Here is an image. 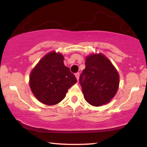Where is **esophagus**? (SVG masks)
<instances>
[{"mask_svg":"<svg viewBox=\"0 0 147 147\" xmlns=\"http://www.w3.org/2000/svg\"><path fill=\"white\" fill-rule=\"evenodd\" d=\"M75 77H76V78H77V81H79V72H77V73H75Z\"/></svg>","mask_w":147,"mask_h":147,"instance_id":"34e87169","label":"esophagus"}]
</instances>
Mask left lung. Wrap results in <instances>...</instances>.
I'll return each mask as SVG.
<instances>
[{
  "instance_id": "8db88e82",
  "label": "left lung",
  "mask_w": 147,
  "mask_h": 147,
  "mask_svg": "<svg viewBox=\"0 0 147 147\" xmlns=\"http://www.w3.org/2000/svg\"><path fill=\"white\" fill-rule=\"evenodd\" d=\"M86 68L79 77V84L88 103L99 106L110 102L119 86V74L103 55H92L86 59Z\"/></svg>"
}]
</instances>
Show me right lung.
<instances>
[{
	"label": "right lung",
	"instance_id": "obj_1",
	"mask_svg": "<svg viewBox=\"0 0 147 147\" xmlns=\"http://www.w3.org/2000/svg\"><path fill=\"white\" fill-rule=\"evenodd\" d=\"M60 53L50 52L41 59L30 74V86L38 101L54 105L65 98L68 90L77 82L70 68L65 66Z\"/></svg>",
	"mask_w": 147,
	"mask_h": 147
}]
</instances>
